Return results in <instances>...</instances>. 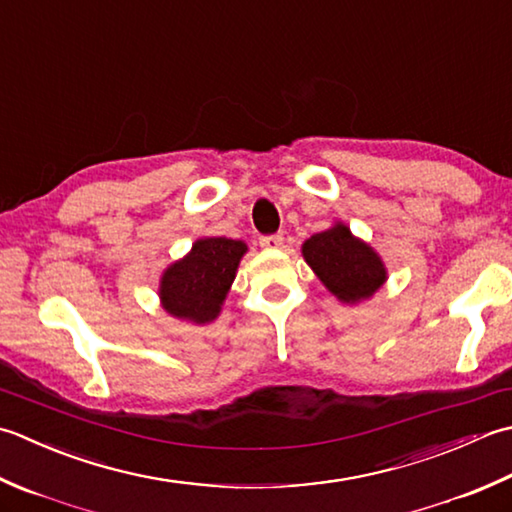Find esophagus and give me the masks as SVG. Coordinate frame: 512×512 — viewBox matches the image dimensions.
Listing matches in <instances>:
<instances>
[{
	"label": "esophagus",
	"mask_w": 512,
	"mask_h": 512,
	"mask_svg": "<svg viewBox=\"0 0 512 512\" xmlns=\"http://www.w3.org/2000/svg\"><path fill=\"white\" fill-rule=\"evenodd\" d=\"M259 246L268 248V250L282 248L284 246V235H264L262 239H259Z\"/></svg>",
	"instance_id": "esophagus-1"
}]
</instances>
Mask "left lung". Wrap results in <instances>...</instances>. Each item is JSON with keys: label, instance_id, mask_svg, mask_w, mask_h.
Segmentation results:
<instances>
[{"label": "left lung", "instance_id": "obj_1", "mask_svg": "<svg viewBox=\"0 0 512 512\" xmlns=\"http://www.w3.org/2000/svg\"><path fill=\"white\" fill-rule=\"evenodd\" d=\"M302 255L322 284L344 304L364 302L386 282L382 257L342 222L306 239Z\"/></svg>", "mask_w": 512, "mask_h": 512}]
</instances>
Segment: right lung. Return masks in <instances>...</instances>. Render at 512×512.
<instances>
[{"instance_id": "obj_1", "label": "right lung", "mask_w": 512, "mask_h": 512, "mask_svg": "<svg viewBox=\"0 0 512 512\" xmlns=\"http://www.w3.org/2000/svg\"><path fill=\"white\" fill-rule=\"evenodd\" d=\"M246 250L248 246L239 239H197L186 257L164 270L159 299L166 313L193 324L213 322Z\"/></svg>"}]
</instances>
